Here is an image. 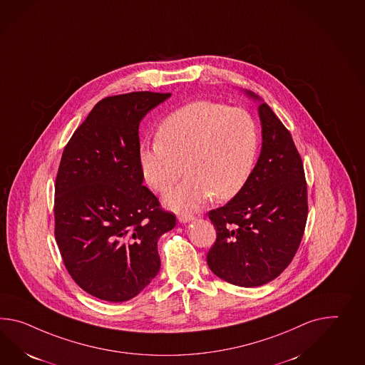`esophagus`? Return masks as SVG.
<instances>
[{"label":"esophagus","mask_w":365,"mask_h":365,"mask_svg":"<svg viewBox=\"0 0 365 365\" xmlns=\"http://www.w3.org/2000/svg\"><path fill=\"white\" fill-rule=\"evenodd\" d=\"M195 220V217L192 215H189V213H181V215H178V221L181 222V224H187V222H190V221H193Z\"/></svg>","instance_id":"esophagus-1"}]
</instances>
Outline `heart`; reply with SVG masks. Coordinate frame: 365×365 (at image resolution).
<instances>
[{
  "label": "heart",
  "mask_w": 365,
  "mask_h": 365,
  "mask_svg": "<svg viewBox=\"0 0 365 365\" xmlns=\"http://www.w3.org/2000/svg\"><path fill=\"white\" fill-rule=\"evenodd\" d=\"M258 153V128L242 108L213 102H193L164 119L158 140L139 150L141 176L164 193L184 173L187 176L163 201L173 210H197L212 197L237 196L252 178Z\"/></svg>",
  "instance_id": "heart-1"
}]
</instances>
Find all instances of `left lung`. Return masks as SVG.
Wrapping results in <instances>:
<instances>
[{"mask_svg":"<svg viewBox=\"0 0 365 365\" xmlns=\"http://www.w3.org/2000/svg\"><path fill=\"white\" fill-rule=\"evenodd\" d=\"M262 150L252 178L226 205L209 212L217 238L209 269L224 281L257 287L292 261L304 233L309 205L303 163L290 132L258 95Z\"/></svg>","mask_w":365,"mask_h":365,"instance_id":"8db88e82","label":"left lung"}]
</instances>
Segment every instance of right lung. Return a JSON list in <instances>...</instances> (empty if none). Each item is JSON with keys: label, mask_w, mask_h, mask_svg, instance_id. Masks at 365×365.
Masks as SVG:
<instances>
[{"label": "right lung", "mask_w": 365, "mask_h": 365, "mask_svg": "<svg viewBox=\"0 0 365 365\" xmlns=\"http://www.w3.org/2000/svg\"><path fill=\"white\" fill-rule=\"evenodd\" d=\"M170 94L104 98L74 132L56 180V240L75 283L98 299L125 302L160 270L158 241L173 213L143 185L139 125Z\"/></svg>", "instance_id": "add662e5"}]
</instances>
